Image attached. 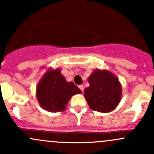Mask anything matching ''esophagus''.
Listing matches in <instances>:
<instances>
[{"label": "esophagus", "mask_w": 154, "mask_h": 154, "mask_svg": "<svg viewBox=\"0 0 154 154\" xmlns=\"http://www.w3.org/2000/svg\"><path fill=\"white\" fill-rule=\"evenodd\" d=\"M79 88H80V89L82 91H83V90H84V87H83V85H80V86H79Z\"/></svg>", "instance_id": "1"}]
</instances>
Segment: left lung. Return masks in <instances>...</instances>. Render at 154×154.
I'll list each match as a JSON object with an SVG mask.
<instances>
[{
  "mask_svg": "<svg viewBox=\"0 0 154 154\" xmlns=\"http://www.w3.org/2000/svg\"><path fill=\"white\" fill-rule=\"evenodd\" d=\"M89 86L84 90V97L92 110L109 112L122 100V86L119 78L108 70L96 69L88 77Z\"/></svg>",
  "mask_w": 154,
  "mask_h": 154,
  "instance_id": "left-lung-1",
  "label": "left lung"
}]
</instances>
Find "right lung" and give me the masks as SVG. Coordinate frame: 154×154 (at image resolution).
I'll return each mask as SVG.
<instances>
[{"instance_id":"add662e5","label":"right lung","mask_w":154,"mask_h":154,"mask_svg":"<svg viewBox=\"0 0 154 154\" xmlns=\"http://www.w3.org/2000/svg\"><path fill=\"white\" fill-rule=\"evenodd\" d=\"M82 91L73 82H67L60 68H48L36 86L37 100L41 107L51 112L66 109L73 95Z\"/></svg>"}]
</instances>
